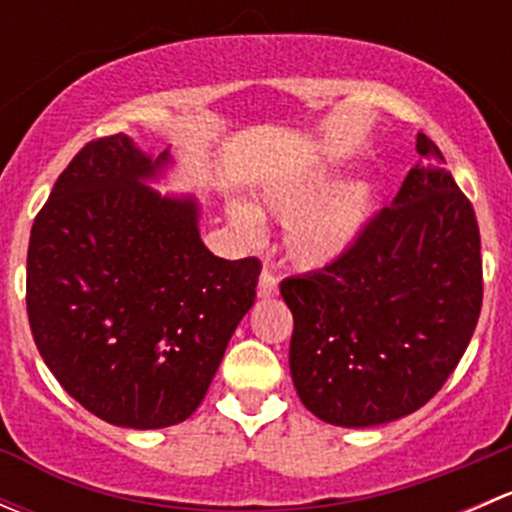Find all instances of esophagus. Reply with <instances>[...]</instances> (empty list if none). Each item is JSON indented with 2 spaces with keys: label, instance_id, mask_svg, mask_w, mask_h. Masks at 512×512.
Instances as JSON below:
<instances>
[{
  "label": "esophagus",
  "instance_id": "esophagus-1",
  "mask_svg": "<svg viewBox=\"0 0 512 512\" xmlns=\"http://www.w3.org/2000/svg\"><path fill=\"white\" fill-rule=\"evenodd\" d=\"M277 292H280V282H277V275L265 267V270H262V275H260V282H257V297L270 299V297H275Z\"/></svg>",
  "mask_w": 512,
  "mask_h": 512
}]
</instances>
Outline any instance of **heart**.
Masks as SVG:
<instances>
[{"mask_svg":"<svg viewBox=\"0 0 512 512\" xmlns=\"http://www.w3.org/2000/svg\"><path fill=\"white\" fill-rule=\"evenodd\" d=\"M327 175H307L275 185L262 195V208L287 220L285 252L302 270H319L337 262L364 230L374 208L369 183H349L324 193ZM230 220L245 237L260 235V218L247 205H232Z\"/></svg>","mask_w":512,"mask_h":512,"instance_id":"obj_1","label":"heart"}]
</instances>
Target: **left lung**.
<instances>
[{
    "label": "left lung",
    "instance_id": "8db88e82",
    "mask_svg": "<svg viewBox=\"0 0 512 512\" xmlns=\"http://www.w3.org/2000/svg\"><path fill=\"white\" fill-rule=\"evenodd\" d=\"M416 165L394 203L324 270L280 285L292 309L289 371L302 404L334 426L414 414L471 342L483 304L471 200L418 133Z\"/></svg>",
    "mask_w": 512,
    "mask_h": 512
}]
</instances>
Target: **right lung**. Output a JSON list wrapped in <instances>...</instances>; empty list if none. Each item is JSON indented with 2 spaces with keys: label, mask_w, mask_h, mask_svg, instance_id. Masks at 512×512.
Returning a JSON list of instances; mask_svg holds the SVG:
<instances>
[{
  "label": "right lung",
  "mask_w": 512,
  "mask_h": 512,
  "mask_svg": "<svg viewBox=\"0 0 512 512\" xmlns=\"http://www.w3.org/2000/svg\"><path fill=\"white\" fill-rule=\"evenodd\" d=\"M153 160L123 133L89 141L34 218L27 314L36 349L86 411L126 428L185 421L255 302L260 260L203 245L198 203L143 185Z\"/></svg>",
  "instance_id": "add662e5"
}]
</instances>
